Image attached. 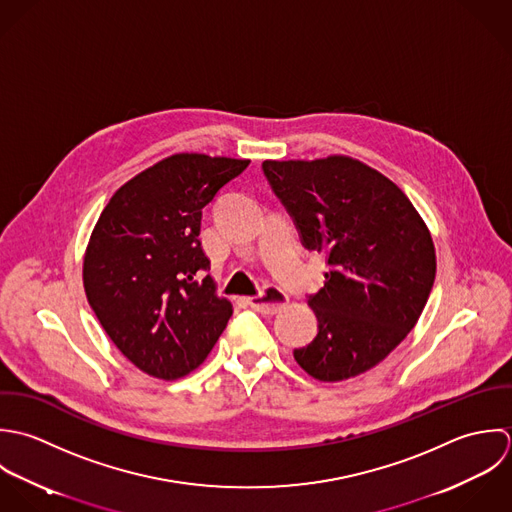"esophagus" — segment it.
<instances>
[{
    "instance_id": "34e87169",
    "label": "esophagus",
    "mask_w": 512,
    "mask_h": 512,
    "mask_svg": "<svg viewBox=\"0 0 512 512\" xmlns=\"http://www.w3.org/2000/svg\"><path fill=\"white\" fill-rule=\"evenodd\" d=\"M287 303H289L287 293H283L277 287H267L261 295L249 299L251 308L261 312V314H275V312H279L281 308L285 307Z\"/></svg>"
}]
</instances>
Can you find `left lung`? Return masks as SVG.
Segmentation results:
<instances>
[{
  "instance_id": "8db88e82",
  "label": "left lung",
  "mask_w": 512,
  "mask_h": 512,
  "mask_svg": "<svg viewBox=\"0 0 512 512\" xmlns=\"http://www.w3.org/2000/svg\"><path fill=\"white\" fill-rule=\"evenodd\" d=\"M263 174L303 245L326 255L324 287L308 297L314 340L295 360L320 382L380 364L415 326L435 281V247L408 196L348 158L265 160Z\"/></svg>"
}]
</instances>
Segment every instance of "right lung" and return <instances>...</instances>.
<instances>
[{"label": "right lung", "mask_w": 512, "mask_h": 512, "mask_svg": "<svg viewBox=\"0 0 512 512\" xmlns=\"http://www.w3.org/2000/svg\"><path fill=\"white\" fill-rule=\"evenodd\" d=\"M249 160L174 154L110 198L83 263L89 305L142 372L178 380L196 370L227 326L200 241L202 209Z\"/></svg>", "instance_id": "1"}]
</instances>
